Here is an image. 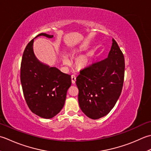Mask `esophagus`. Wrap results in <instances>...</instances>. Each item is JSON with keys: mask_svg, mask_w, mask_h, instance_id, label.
Masks as SVG:
<instances>
[{"mask_svg": "<svg viewBox=\"0 0 151 151\" xmlns=\"http://www.w3.org/2000/svg\"><path fill=\"white\" fill-rule=\"evenodd\" d=\"M71 79H72V84H75L76 81V77L74 75H72L71 76Z\"/></svg>", "mask_w": 151, "mask_h": 151, "instance_id": "obj_1", "label": "esophagus"}]
</instances>
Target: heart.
Returning <instances> with one entry per match:
<instances>
[{"mask_svg":"<svg viewBox=\"0 0 151 151\" xmlns=\"http://www.w3.org/2000/svg\"><path fill=\"white\" fill-rule=\"evenodd\" d=\"M79 51L78 50H73L71 52V56H75L76 53ZM93 53H90L88 55H82V56L76 58L75 64L76 67L80 70H83L87 68L91 63L92 61V58H93ZM63 63L65 65H68L69 64V60L66 58H63Z\"/></svg>","mask_w":151,"mask_h":151,"instance_id":"obj_1","label":"heart"}]
</instances>
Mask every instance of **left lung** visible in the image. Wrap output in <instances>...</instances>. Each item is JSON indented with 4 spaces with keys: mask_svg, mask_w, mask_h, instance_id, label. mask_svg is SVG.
<instances>
[{
    "mask_svg": "<svg viewBox=\"0 0 151 151\" xmlns=\"http://www.w3.org/2000/svg\"><path fill=\"white\" fill-rule=\"evenodd\" d=\"M124 67V55L113 38L108 57L80 72L76 78L79 105L88 117L98 119L113 108L122 92Z\"/></svg>",
    "mask_w": 151,
    "mask_h": 151,
    "instance_id": "obj_1",
    "label": "left lung"
}]
</instances>
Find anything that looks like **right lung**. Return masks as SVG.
Instances as JSON below:
<instances>
[{"label":"right lung","mask_w":151,"mask_h":151,"mask_svg":"<svg viewBox=\"0 0 151 151\" xmlns=\"http://www.w3.org/2000/svg\"><path fill=\"white\" fill-rule=\"evenodd\" d=\"M52 38L53 35L39 34ZM34 39L26 46L21 64V83L24 99L32 113L44 119H51L64 105L71 76L63 73L37 59L33 51Z\"/></svg>","instance_id":"right-lung-1"}]
</instances>
